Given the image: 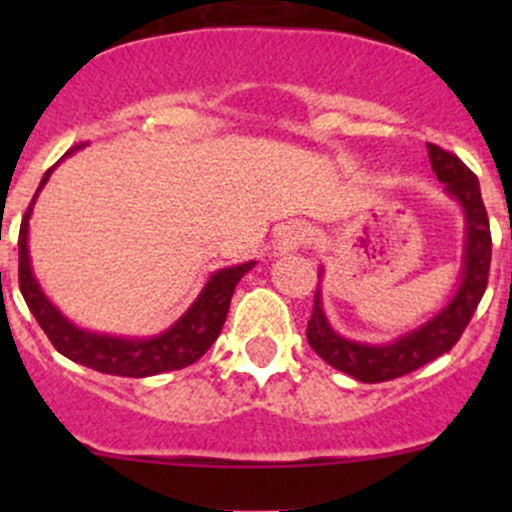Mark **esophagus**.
<instances>
[{
    "label": "esophagus",
    "mask_w": 512,
    "mask_h": 512,
    "mask_svg": "<svg viewBox=\"0 0 512 512\" xmlns=\"http://www.w3.org/2000/svg\"><path fill=\"white\" fill-rule=\"evenodd\" d=\"M307 240H309L307 225L299 223V220H292V223L282 225L280 232H277L275 252L277 255H292V252H297Z\"/></svg>",
    "instance_id": "34e87169"
}]
</instances>
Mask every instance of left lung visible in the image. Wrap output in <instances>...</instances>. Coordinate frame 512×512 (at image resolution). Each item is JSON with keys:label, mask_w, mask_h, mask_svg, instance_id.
<instances>
[{"label": "left lung", "mask_w": 512, "mask_h": 512, "mask_svg": "<svg viewBox=\"0 0 512 512\" xmlns=\"http://www.w3.org/2000/svg\"><path fill=\"white\" fill-rule=\"evenodd\" d=\"M428 160L436 178L446 185V193L463 210V267L456 294L446 307L438 309L428 322L401 334L389 344H366L342 337L332 329L322 307V289L314 292L312 319L307 322V342L329 366L354 376L364 384L399 379L416 371L436 356L451 352L471 322L478 302L488 287L490 270V223L480 198L478 178L466 168L461 158L428 143ZM324 272V270H319Z\"/></svg>", "instance_id": "1"}]
</instances>
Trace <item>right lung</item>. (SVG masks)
Returning <instances> with one entry per match:
<instances>
[{"mask_svg":"<svg viewBox=\"0 0 512 512\" xmlns=\"http://www.w3.org/2000/svg\"><path fill=\"white\" fill-rule=\"evenodd\" d=\"M79 148L84 146L71 148L66 156H71ZM54 168L46 170L44 178H41L32 203H29L27 213L22 218V227H19V289H22L29 312L34 314L56 352L76 361V364L101 371V374L133 376V379L156 376L163 374V371H175L195 364L200 356L208 352L210 344L218 339L227 319V309H230L232 292H235L237 282L255 267V260L225 267V270H215L205 282V287L200 289L195 302L185 309L183 317L170 324L165 332L156 334V337H111V334H98L76 327L46 297L44 289L36 282L32 260H29V218H32L36 198H39L41 188L46 185L49 175L54 173Z\"/></svg>","mask_w":512,"mask_h":512,"instance_id":"right-lung-1","label":"right lung"}]
</instances>
